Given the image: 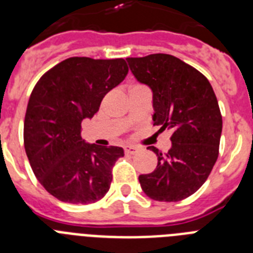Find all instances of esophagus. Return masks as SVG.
<instances>
[{"label":"esophagus","instance_id":"1","mask_svg":"<svg viewBox=\"0 0 253 253\" xmlns=\"http://www.w3.org/2000/svg\"><path fill=\"white\" fill-rule=\"evenodd\" d=\"M124 152L126 154H135L138 152V148L134 146H128V147H125Z\"/></svg>","mask_w":253,"mask_h":253}]
</instances>
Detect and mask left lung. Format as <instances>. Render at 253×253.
Instances as JSON below:
<instances>
[{
  "label": "left lung",
  "mask_w": 253,
  "mask_h": 253,
  "mask_svg": "<svg viewBox=\"0 0 253 253\" xmlns=\"http://www.w3.org/2000/svg\"><path fill=\"white\" fill-rule=\"evenodd\" d=\"M134 77L153 92V125L172 129V147L157 167L139 176L142 190L157 202H180L196 193L219 154L222 114L213 87L203 73L169 54L126 58Z\"/></svg>",
  "instance_id": "1"
}]
</instances>
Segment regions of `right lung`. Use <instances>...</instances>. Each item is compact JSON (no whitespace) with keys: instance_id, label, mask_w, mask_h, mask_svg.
<instances>
[{"instance_id":"add662e5","label":"right lung","mask_w":253,"mask_h":253,"mask_svg":"<svg viewBox=\"0 0 253 253\" xmlns=\"http://www.w3.org/2000/svg\"><path fill=\"white\" fill-rule=\"evenodd\" d=\"M123 58L72 57L40 77L24 122V146L34 175L58 200L99 202L110 189L113 167L124 151L84 143L81 123L99 111L104 96L128 75Z\"/></svg>"}]
</instances>
